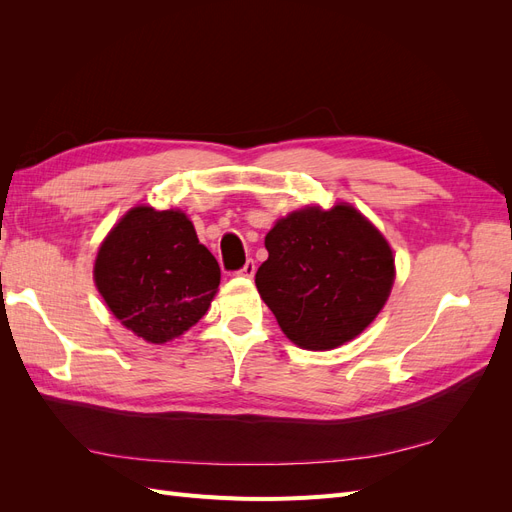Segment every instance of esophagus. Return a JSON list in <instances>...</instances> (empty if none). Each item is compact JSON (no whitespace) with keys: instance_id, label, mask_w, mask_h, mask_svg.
Masks as SVG:
<instances>
[{"instance_id":"1","label":"esophagus","mask_w":512,"mask_h":512,"mask_svg":"<svg viewBox=\"0 0 512 512\" xmlns=\"http://www.w3.org/2000/svg\"><path fill=\"white\" fill-rule=\"evenodd\" d=\"M254 273H256V262L254 260H247L243 269L237 271V275H241V277H254Z\"/></svg>"}]
</instances>
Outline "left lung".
I'll use <instances>...</instances> for the list:
<instances>
[{"label":"left lung","mask_w":512,"mask_h":512,"mask_svg":"<svg viewBox=\"0 0 512 512\" xmlns=\"http://www.w3.org/2000/svg\"><path fill=\"white\" fill-rule=\"evenodd\" d=\"M265 247L256 288L284 335L305 350H331L361 335L395 282L391 245L348 203L288 213L267 232Z\"/></svg>","instance_id":"8db88e82"}]
</instances>
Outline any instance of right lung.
<instances>
[{"instance_id":"1","label":"right lung","mask_w":512,"mask_h":512,"mask_svg":"<svg viewBox=\"0 0 512 512\" xmlns=\"http://www.w3.org/2000/svg\"><path fill=\"white\" fill-rule=\"evenodd\" d=\"M94 280L123 327L149 344H166L207 314L220 265L183 211L141 205L102 241Z\"/></svg>"}]
</instances>
